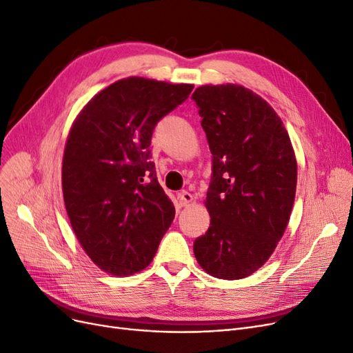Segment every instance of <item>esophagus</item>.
Instances as JSON below:
<instances>
[{
    "label": "esophagus",
    "mask_w": 353,
    "mask_h": 353,
    "mask_svg": "<svg viewBox=\"0 0 353 353\" xmlns=\"http://www.w3.org/2000/svg\"><path fill=\"white\" fill-rule=\"evenodd\" d=\"M177 198H179V205H180V206H188V205L193 201L192 194H190L188 190H181V192L177 194Z\"/></svg>",
    "instance_id": "1"
}]
</instances>
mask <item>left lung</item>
I'll return each instance as SVG.
<instances>
[{
  "mask_svg": "<svg viewBox=\"0 0 353 353\" xmlns=\"http://www.w3.org/2000/svg\"><path fill=\"white\" fill-rule=\"evenodd\" d=\"M192 99L212 154L205 206L211 224L193 243L201 268L219 279H243L262 268L288 225L296 160L270 104L237 84L202 85Z\"/></svg>",
  "mask_w": 353,
  "mask_h": 353,
  "instance_id": "1",
  "label": "left lung"
}]
</instances>
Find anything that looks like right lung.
I'll return each mask as SVG.
<instances>
[{"label":"right lung","instance_id":"add662e5","mask_svg":"<svg viewBox=\"0 0 353 353\" xmlns=\"http://www.w3.org/2000/svg\"><path fill=\"white\" fill-rule=\"evenodd\" d=\"M192 84L128 77L101 90L77 116L65 143L62 192L71 227L104 272L145 269L174 219L155 176L151 137Z\"/></svg>","mask_w":353,"mask_h":353}]
</instances>
